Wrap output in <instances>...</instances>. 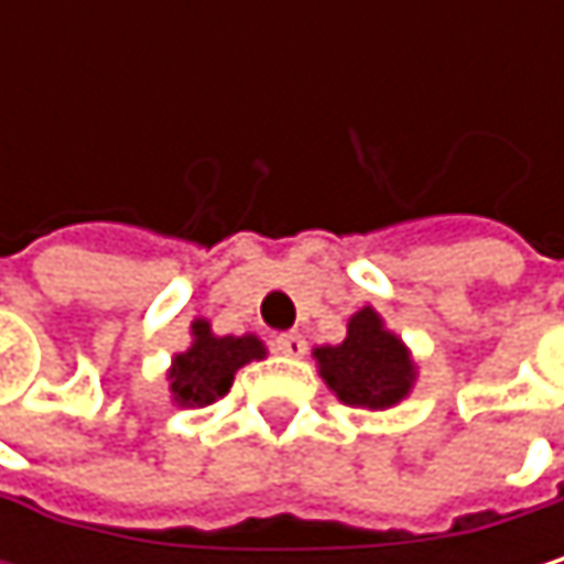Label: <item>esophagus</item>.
<instances>
[{
	"label": "esophagus",
	"instance_id": "esophagus-1",
	"mask_svg": "<svg viewBox=\"0 0 564 564\" xmlns=\"http://www.w3.org/2000/svg\"><path fill=\"white\" fill-rule=\"evenodd\" d=\"M274 349L283 352V356H303L306 352V339L300 336V333H281V336H274Z\"/></svg>",
	"mask_w": 564,
	"mask_h": 564
}]
</instances>
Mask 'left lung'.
<instances>
[{
	"label": "left lung",
	"mask_w": 564,
	"mask_h": 564,
	"mask_svg": "<svg viewBox=\"0 0 564 564\" xmlns=\"http://www.w3.org/2000/svg\"><path fill=\"white\" fill-rule=\"evenodd\" d=\"M313 356L319 376L343 404L392 408L414 382V366L401 339L382 326L379 313L369 306L349 319V333L339 346H319Z\"/></svg>",
	"instance_id": "1"
}]
</instances>
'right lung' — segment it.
I'll list each match as a JSON object with an SVG mask.
<instances>
[{"instance_id":"1","label":"right lung","mask_w":564,"mask_h":564,"mask_svg":"<svg viewBox=\"0 0 564 564\" xmlns=\"http://www.w3.org/2000/svg\"><path fill=\"white\" fill-rule=\"evenodd\" d=\"M195 343L188 352H178L172 359V398L188 408L212 404L215 398L231 389L235 372L264 356V346L258 336H215L205 319L192 323Z\"/></svg>"}]
</instances>
